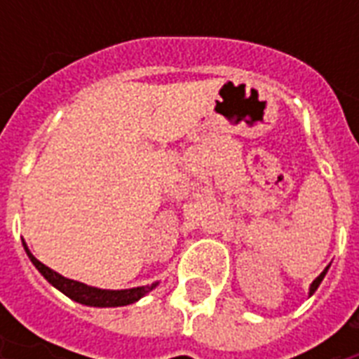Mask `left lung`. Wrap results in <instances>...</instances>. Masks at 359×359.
I'll list each match as a JSON object with an SVG mask.
<instances>
[{
    "mask_svg": "<svg viewBox=\"0 0 359 359\" xmlns=\"http://www.w3.org/2000/svg\"><path fill=\"white\" fill-rule=\"evenodd\" d=\"M328 268H330V266H326V268H324V270H323V273H320V276H318V278L315 279V281H313V283H311V287H309V296H311L313 292H315V290L318 289V285H320V281H323V279H324V276H326V272H328Z\"/></svg>",
    "mask_w": 359,
    "mask_h": 359,
    "instance_id": "8db88e82",
    "label": "left lung"
}]
</instances>
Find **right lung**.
Segmentation results:
<instances>
[{
  "mask_svg": "<svg viewBox=\"0 0 359 359\" xmlns=\"http://www.w3.org/2000/svg\"><path fill=\"white\" fill-rule=\"evenodd\" d=\"M24 250L27 253V257L31 259V262L35 264V268L44 276V278L50 281V283L59 289L63 294H67L70 300L78 302V304H83V306L91 307H119V306H128V304H134L140 298L151 292L158 283L147 285V287H134V289H124V290H106V289H97V287H89L86 283H80V281H74V279L63 278L61 273L53 272L52 268H48L46 264H42L39 259L33 257L27 245L24 242Z\"/></svg>",
  "mask_w": 359,
  "mask_h": 359,
  "instance_id": "add662e5",
  "label": "right lung"
}]
</instances>
